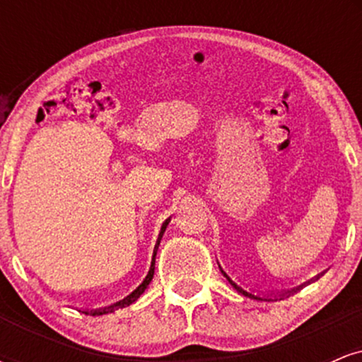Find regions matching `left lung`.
I'll return each instance as SVG.
<instances>
[{
  "mask_svg": "<svg viewBox=\"0 0 362 362\" xmlns=\"http://www.w3.org/2000/svg\"><path fill=\"white\" fill-rule=\"evenodd\" d=\"M219 269H221V267H219ZM221 272H223V276H224V277H226V279H228V281H230V284H231V286H233V288H235L236 291H238V293H242V294H243V296H248V298H252V300H262V298H260V296H255V294H252V293H247V291H245V289H242V288H240V286H238V284H235V282H233V281H231V279H230V277H228V274H226V272H224V271H223V269H221ZM318 277H320V276H317V277H315V279H318ZM300 288H303V286H300ZM300 288H296V289H293V291H288V293H282V294H279V296H284V294H291V293H296V291H298V289H300Z\"/></svg>",
  "mask_w": 362,
  "mask_h": 362,
  "instance_id": "8db88e82",
  "label": "left lung"
}]
</instances>
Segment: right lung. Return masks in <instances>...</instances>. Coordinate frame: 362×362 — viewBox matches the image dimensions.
I'll list each match as a JSON object with an SVG mask.
<instances>
[{
  "label": "right lung",
  "mask_w": 362,
  "mask_h": 362,
  "mask_svg": "<svg viewBox=\"0 0 362 362\" xmlns=\"http://www.w3.org/2000/svg\"><path fill=\"white\" fill-rule=\"evenodd\" d=\"M168 223H170V218L167 219V221L163 223V226H161V231H160V235H158V240H156V245H155V250H153L151 267H149V271H148V276L144 277V281L141 282V284L138 286V288H136L134 291H132V293L129 294V296L124 298L122 301H117V303H114V305L107 306V308H100V310H91V311H86V310H85V311H83V313H85V315H88V313H90V315H93V317H98V315L114 313L115 310H119V308H126V306L132 305V303H134V301H138V298L141 296V294L144 293V291H146V288H148V286H149V282H151V279H153V274H155V259H156V252H158V247H160L161 236H163L165 230H167Z\"/></svg>",
  "instance_id": "right-lung-1"
}]
</instances>
